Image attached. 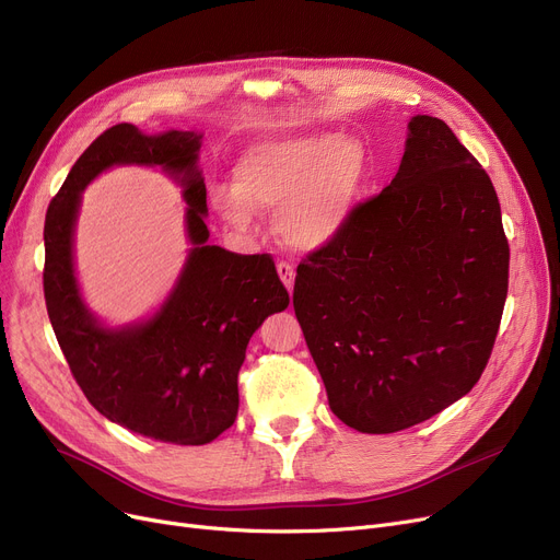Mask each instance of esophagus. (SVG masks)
I'll use <instances>...</instances> for the list:
<instances>
[{
    "instance_id": "34e87169",
    "label": "esophagus",
    "mask_w": 560,
    "mask_h": 560,
    "mask_svg": "<svg viewBox=\"0 0 560 560\" xmlns=\"http://www.w3.org/2000/svg\"><path fill=\"white\" fill-rule=\"evenodd\" d=\"M277 272H279V279L283 281V285H285L288 292H290L292 285H295V268H292L290 262L281 260V262H277Z\"/></svg>"
}]
</instances>
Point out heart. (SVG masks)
<instances>
[{
    "label": "heart",
    "mask_w": 560,
    "mask_h": 560,
    "mask_svg": "<svg viewBox=\"0 0 560 560\" xmlns=\"http://www.w3.org/2000/svg\"><path fill=\"white\" fill-rule=\"evenodd\" d=\"M368 159L357 138L317 133L252 144L235 163L233 188L213 192L218 213L247 229L256 213L277 211V233L300 252L331 245L354 215Z\"/></svg>",
    "instance_id": "b5f03b06"
}]
</instances>
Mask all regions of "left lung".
Listing matches in <instances>:
<instances>
[{
  "mask_svg": "<svg viewBox=\"0 0 560 560\" xmlns=\"http://www.w3.org/2000/svg\"><path fill=\"white\" fill-rule=\"evenodd\" d=\"M509 256L490 176L443 120L416 115L390 186L298 265L292 306L334 413L395 433L472 390L502 322Z\"/></svg>",
  "mask_w": 560,
  "mask_h": 560,
  "instance_id": "left-lung-1",
  "label": "left lung"
}]
</instances>
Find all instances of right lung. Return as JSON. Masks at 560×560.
Wrapping results in <instances>:
<instances>
[{
  "label": "right lung",
  "instance_id": "1",
  "mask_svg": "<svg viewBox=\"0 0 560 560\" xmlns=\"http://www.w3.org/2000/svg\"><path fill=\"white\" fill-rule=\"evenodd\" d=\"M201 133L106 129L72 165L45 215V304L85 399L104 418L172 445H206L238 416V372L262 319L288 306L270 254L209 245ZM113 164H161L185 188L194 249L171 298L138 326L108 330L80 300L71 238L82 188Z\"/></svg>",
  "mask_w": 560,
  "mask_h": 560
}]
</instances>
